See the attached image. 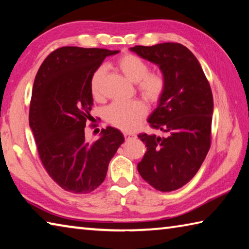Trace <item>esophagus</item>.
Returning a JSON list of instances; mask_svg holds the SVG:
<instances>
[{
  "label": "esophagus",
  "mask_w": 249,
  "mask_h": 249,
  "mask_svg": "<svg viewBox=\"0 0 249 249\" xmlns=\"http://www.w3.org/2000/svg\"><path fill=\"white\" fill-rule=\"evenodd\" d=\"M124 137H125V140H132V138L136 137V135L133 133H124Z\"/></svg>",
  "instance_id": "esophagus-1"
}]
</instances>
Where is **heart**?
<instances>
[{"label": "heart", "instance_id": "obj_1", "mask_svg": "<svg viewBox=\"0 0 249 249\" xmlns=\"http://www.w3.org/2000/svg\"><path fill=\"white\" fill-rule=\"evenodd\" d=\"M117 67L126 78L137 82L140 93L149 102H157L165 91L166 81L159 72H149L146 61L133 53H126L117 60ZM107 73L104 66L99 67L90 80L91 93L95 99L102 98V83ZM147 114L145 104L135 100L130 102H114L105 108L104 117L108 124L114 127L130 132L140 125Z\"/></svg>", "mask_w": 249, "mask_h": 249}]
</instances>
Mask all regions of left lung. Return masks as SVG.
I'll return each instance as SVG.
<instances>
[{
	"label": "left lung",
	"instance_id": "8db88e82",
	"mask_svg": "<svg viewBox=\"0 0 249 249\" xmlns=\"http://www.w3.org/2000/svg\"><path fill=\"white\" fill-rule=\"evenodd\" d=\"M130 50L158 65L166 81L148 123L163 137L140 134L147 151L137 169L156 190L170 192L187 184L211 146L213 95L195 54L178 43L135 46Z\"/></svg>",
	"mask_w": 249,
	"mask_h": 249
}]
</instances>
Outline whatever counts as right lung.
<instances>
[{
  "label": "right lung",
  "instance_id": "add662e5",
  "mask_svg": "<svg viewBox=\"0 0 249 249\" xmlns=\"http://www.w3.org/2000/svg\"><path fill=\"white\" fill-rule=\"evenodd\" d=\"M119 50L61 47L41 64L33 86L29 126L41 163L64 190L86 195L107 176L108 163L124 142L119 129L108 126L98 141L88 142L84 127L93 98L92 73Z\"/></svg>",
  "mask_w": 249,
  "mask_h": 249
}]
</instances>
